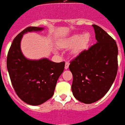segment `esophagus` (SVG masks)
<instances>
[{
    "label": "esophagus",
    "instance_id": "34e87169",
    "mask_svg": "<svg viewBox=\"0 0 125 125\" xmlns=\"http://www.w3.org/2000/svg\"><path fill=\"white\" fill-rule=\"evenodd\" d=\"M69 65H70V63L68 62H67L65 63V69H67V68H68V67H69Z\"/></svg>",
    "mask_w": 125,
    "mask_h": 125
}]
</instances>
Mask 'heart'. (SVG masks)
<instances>
[{
  "label": "heart",
  "instance_id": "b5f03b06",
  "mask_svg": "<svg viewBox=\"0 0 125 125\" xmlns=\"http://www.w3.org/2000/svg\"><path fill=\"white\" fill-rule=\"evenodd\" d=\"M90 35L89 33H84L83 34L80 35L79 34H75L72 35L70 37L65 39L62 42V47H71L74 45L73 48V53L76 54L80 52L87 47L89 43Z\"/></svg>",
  "mask_w": 125,
  "mask_h": 125
}]
</instances>
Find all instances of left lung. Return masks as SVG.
<instances>
[{
  "instance_id": "1",
  "label": "left lung",
  "mask_w": 125,
  "mask_h": 125,
  "mask_svg": "<svg viewBox=\"0 0 125 125\" xmlns=\"http://www.w3.org/2000/svg\"><path fill=\"white\" fill-rule=\"evenodd\" d=\"M96 43L81 52L70 62L72 73V90L76 100L90 104L105 95L118 71V47L115 40L96 25Z\"/></svg>"
}]
</instances>
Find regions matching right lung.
Listing matches in <instances>:
<instances>
[{"mask_svg": "<svg viewBox=\"0 0 125 125\" xmlns=\"http://www.w3.org/2000/svg\"><path fill=\"white\" fill-rule=\"evenodd\" d=\"M42 27H29L13 39L7 58L11 83L20 98L31 105H39L52 98L56 84L65 68V62L55 63L47 58L28 60L21 50L23 34L40 31Z\"/></svg>", "mask_w": 125, "mask_h": 125, "instance_id": "right-lung-1", "label": "right lung"}]
</instances>
